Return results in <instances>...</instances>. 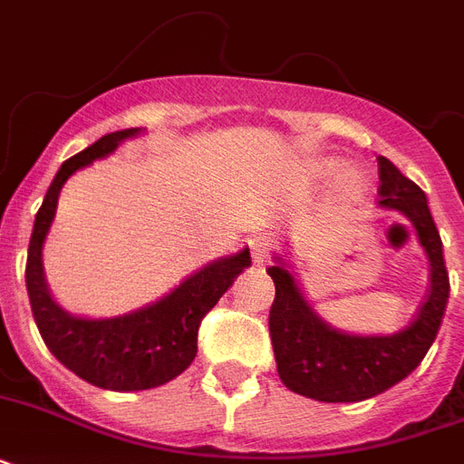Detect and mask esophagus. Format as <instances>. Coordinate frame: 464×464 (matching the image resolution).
Masks as SVG:
<instances>
[{"label": "esophagus", "instance_id": "esophagus-1", "mask_svg": "<svg viewBox=\"0 0 464 464\" xmlns=\"http://www.w3.org/2000/svg\"><path fill=\"white\" fill-rule=\"evenodd\" d=\"M250 250H253V260L255 265H265L269 257V243L265 236H257V238L250 243Z\"/></svg>", "mask_w": 464, "mask_h": 464}]
</instances>
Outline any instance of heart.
<instances>
[{
  "mask_svg": "<svg viewBox=\"0 0 464 464\" xmlns=\"http://www.w3.org/2000/svg\"><path fill=\"white\" fill-rule=\"evenodd\" d=\"M339 168H342L339 160L323 159L317 160L315 166H313V170H315V175H320V178H332ZM366 188V180H363V175H361L359 170H349V173L344 175V180H342V192H344L346 199H359V197H363Z\"/></svg>",
  "mask_w": 464,
  "mask_h": 464,
  "instance_id": "1",
  "label": "heart"
}]
</instances>
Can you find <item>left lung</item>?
<instances>
[{"label": "left lung", "mask_w": 464, "mask_h": 464, "mask_svg": "<svg viewBox=\"0 0 464 464\" xmlns=\"http://www.w3.org/2000/svg\"><path fill=\"white\" fill-rule=\"evenodd\" d=\"M378 204L400 211L414 226L431 262V289L404 330L392 334H349L337 330L305 301L289 262L276 257L275 267L267 269L276 289L269 310L276 371L291 392L317 402H361L404 381L431 349L450 296L443 243L424 189L400 173L385 156L378 159Z\"/></svg>", "instance_id": "left-lung-1"}]
</instances>
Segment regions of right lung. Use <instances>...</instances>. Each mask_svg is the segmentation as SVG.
<instances>
[{"label":"right lung","mask_w":464,"mask_h":464,"mask_svg":"<svg viewBox=\"0 0 464 464\" xmlns=\"http://www.w3.org/2000/svg\"><path fill=\"white\" fill-rule=\"evenodd\" d=\"M137 134H141L140 127L105 134L62 163L35 214L25 262V289L47 349L82 381L115 392L151 390L178 378L195 361L202 317L217 305L236 276L250 267V250L243 247L240 253L197 269L154 304L118 317H76L54 301L43 269V243L53 226L62 185L76 170L111 156L122 141Z\"/></svg>","instance_id":"obj_1"}]
</instances>
